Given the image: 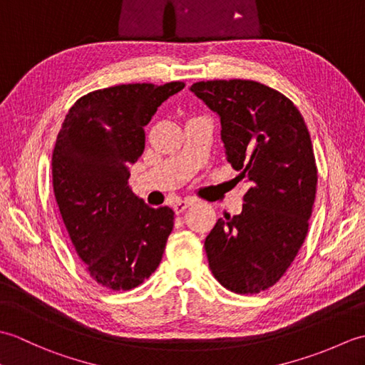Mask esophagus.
<instances>
[{"instance_id": "obj_1", "label": "esophagus", "mask_w": 365, "mask_h": 365, "mask_svg": "<svg viewBox=\"0 0 365 365\" xmlns=\"http://www.w3.org/2000/svg\"><path fill=\"white\" fill-rule=\"evenodd\" d=\"M192 204H195V200H192V199H182V200H177V202L174 204V212H175V213H183V212L187 210L188 207H191Z\"/></svg>"}]
</instances>
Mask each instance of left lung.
<instances>
[{
    "instance_id": "obj_1",
    "label": "left lung",
    "mask_w": 365,
    "mask_h": 365,
    "mask_svg": "<svg viewBox=\"0 0 365 365\" xmlns=\"http://www.w3.org/2000/svg\"><path fill=\"white\" fill-rule=\"evenodd\" d=\"M190 89L220 115L227 161L247 185L242 213L220 218L205 238L208 267L230 292H263L307 235L319 178L311 135L292 100L262 83L213 80Z\"/></svg>"
}]
</instances>
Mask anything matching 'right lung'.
Returning <instances> with one entry per match:
<instances>
[{
    "label": "right lung",
    "mask_w": 365,
    "mask_h": 365,
    "mask_svg": "<svg viewBox=\"0 0 365 365\" xmlns=\"http://www.w3.org/2000/svg\"><path fill=\"white\" fill-rule=\"evenodd\" d=\"M185 88L173 81L119 84L83 96L68 110L51 157L53 190L76 254L97 284L131 290L158 268L174 227L169 207L131 192L130 165L144 152V127Z\"/></svg>",
    "instance_id": "1"
}]
</instances>
